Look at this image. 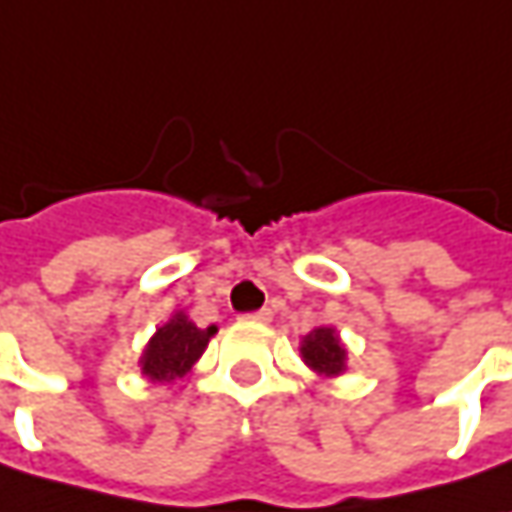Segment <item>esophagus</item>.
Returning a JSON list of instances; mask_svg holds the SVG:
<instances>
[{"label": "esophagus", "mask_w": 512, "mask_h": 512, "mask_svg": "<svg viewBox=\"0 0 512 512\" xmlns=\"http://www.w3.org/2000/svg\"><path fill=\"white\" fill-rule=\"evenodd\" d=\"M247 322H256V325H267L270 319H273V313H270V307H262V310H256V313H250L245 316Z\"/></svg>", "instance_id": "obj_1"}]
</instances>
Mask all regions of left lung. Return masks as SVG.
Wrapping results in <instances>:
<instances>
[{"mask_svg":"<svg viewBox=\"0 0 512 512\" xmlns=\"http://www.w3.org/2000/svg\"><path fill=\"white\" fill-rule=\"evenodd\" d=\"M299 356L319 379H336L347 373V344L336 327H313L299 342Z\"/></svg>","mask_w":512,"mask_h":512,"instance_id":"1","label":"left lung"}]
</instances>
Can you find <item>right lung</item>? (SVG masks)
<instances>
[{
    "instance_id": "1",
    "label": "right lung",
    "mask_w": 512,
    "mask_h": 512,
    "mask_svg": "<svg viewBox=\"0 0 512 512\" xmlns=\"http://www.w3.org/2000/svg\"><path fill=\"white\" fill-rule=\"evenodd\" d=\"M213 336H216V325L196 327L185 310H173V316L165 325L156 327V333L150 336L139 356L142 376L153 384H170L182 379L202 359Z\"/></svg>"
}]
</instances>
